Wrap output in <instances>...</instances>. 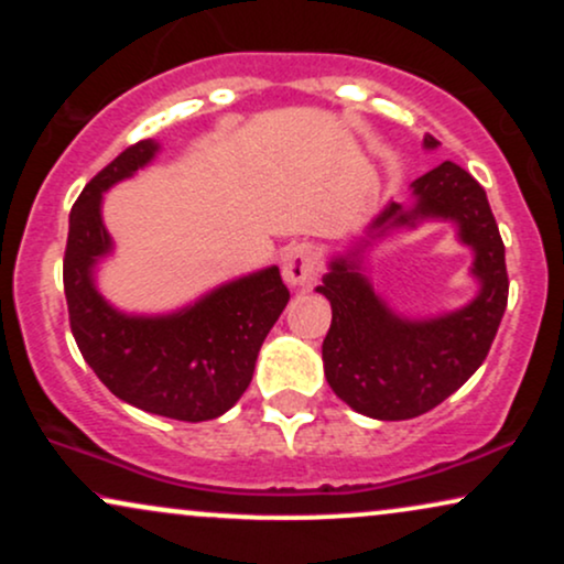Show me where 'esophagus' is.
I'll return each instance as SVG.
<instances>
[{
  "instance_id": "esophagus-1",
  "label": "esophagus",
  "mask_w": 564,
  "mask_h": 564,
  "mask_svg": "<svg viewBox=\"0 0 564 564\" xmlns=\"http://www.w3.org/2000/svg\"><path fill=\"white\" fill-rule=\"evenodd\" d=\"M318 275V254L310 243L289 246L283 254V278L291 286H304V283L315 281Z\"/></svg>"
}]
</instances>
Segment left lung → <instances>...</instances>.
<instances>
[{
	"label": "left lung",
	"instance_id": "obj_1",
	"mask_svg": "<svg viewBox=\"0 0 564 564\" xmlns=\"http://www.w3.org/2000/svg\"><path fill=\"white\" fill-rule=\"evenodd\" d=\"M426 148H437L432 134ZM416 206L390 204L377 223L413 225L419 217L456 219L458 236L475 249L482 289L458 313L435 321H403L373 294L358 262L339 257L318 291L332 302V328L323 339V366L332 390L349 408L381 422L422 416L467 381L494 345L509 300L503 241L488 196L462 166L443 161L413 180Z\"/></svg>",
	"mask_w": 564,
	"mask_h": 564
}]
</instances>
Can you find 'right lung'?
Wrapping results in <instances>:
<instances>
[{
  "instance_id": "1",
  "label": "right lung",
  "mask_w": 564,
  "mask_h": 564,
  "mask_svg": "<svg viewBox=\"0 0 564 564\" xmlns=\"http://www.w3.org/2000/svg\"><path fill=\"white\" fill-rule=\"evenodd\" d=\"M156 148L153 140L129 145L76 198L63 257L68 323L84 360L116 398L177 422H209L249 387L289 289L281 270L268 268L166 318H129L102 302L93 283L95 260L111 251L100 219L102 191L145 166Z\"/></svg>"
}]
</instances>
